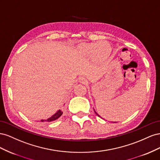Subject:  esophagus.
<instances>
[{
	"label": "esophagus",
	"mask_w": 160,
	"mask_h": 160,
	"mask_svg": "<svg viewBox=\"0 0 160 160\" xmlns=\"http://www.w3.org/2000/svg\"><path fill=\"white\" fill-rule=\"evenodd\" d=\"M79 81L81 83H83V84H87L88 83V80H86L85 78H84V77H80L79 78Z\"/></svg>",
	"instance_id": "esophagus-1"
}]
</instances>
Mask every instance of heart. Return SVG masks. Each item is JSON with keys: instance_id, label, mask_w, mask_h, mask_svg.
I'll use <instances>...</instances> for the list:
<instances>
[{"instance_id": "heart-1", "label": "heart", "mask_w": 160, "mask_h": 160, "mask_svg": "<svg viewBox=\"0 0 160 160\" xmlns=\"http://www.w3.org/2000/svg\"><path fill=\"white\" fill-rule=\"evenodd\" d=\"M107 48H105V44L104 43L86 44L80 48V52L85 57L92 58L97 56L98 58H104L108 56L110 52V49H108V47Z\"/></svg>"}]
</instances>
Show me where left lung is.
Wrapping results in <instances>:
<instances>
[{
	"instance_id": "1",
	"label": "left lung",
	"mask_w": 160,
	"mask_h": 160,
	"mask_svg": "<svg viewBox=\"0 0 160 160\" xmlns=\"http://www.w3.org/2000/svg\"><path fill=\"white\" fill-rule=\"evenodd\" d=\"M94 112H95V113H96V114H97V115H98V117H100V115H98V114H97V112H96V111H94ZM100 118H101V117H100Z\"/></svg>"
}]
</instances>
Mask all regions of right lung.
<instances>
[{
	"label": "right lung",
	"mask_w": 160,
	"mask_h": 160,
	"mask_svg": "<svg viewBox=\"0 0 160 160\" xmlns=\"http://www.w3.org/2000/svg\"><path fill=\"white\" fill-rule=\"evenodd\" d=\"M63 114V112L62 110H58L56 113L54 114L53 115H52L51 117L48 118V119H45V120H41V121L42 122H52V121H56V119H58V118H60L62 115Z\"/></svg>",
	"instance_id": "1"
}]
</instances>
